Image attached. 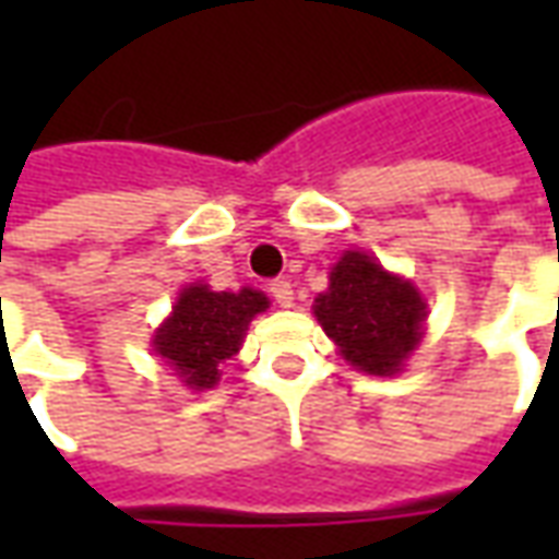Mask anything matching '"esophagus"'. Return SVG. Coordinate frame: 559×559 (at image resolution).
I'll return each mask as SVG.
<instances>
[{
	"instance_id": "esophagus-1",
	"label": "esophagus",
	"mask_w": 559,
	"mask_h": 559,
	"mask_svg": "<svg viewBox=\"0 0 559 559\" xmlns=\"http://www.w3.org/2000/svg\"><path fill=\"white\" fill-rule=\"evenodd\" d=\"M269 296L281 305V308H290L293 305V284L284 278H275L269 284Z\"/></svg>"
}]
</instances>
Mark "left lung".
<instances>
[{
	"label": "left lung",
	"instance_id": "1",
	"mask_svg": "<svg viewBox=\"0 0 559 559\" xmlns=\"http://www.w3.org/2000/svg\"><path fill=\"white\" fill-rule=\"evenodd\" d=\"M314 314L347 362L386 377L419 344L425 302L411 281L389 275L362 251H347L332 269L329 290L317 296Z\"/></svg>",
	"mask_w": 559,
	"mask_h": 559
}]
</instances>
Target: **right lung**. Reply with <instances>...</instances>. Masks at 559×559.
Returning a JSON list of instances; mask_svg holds the SVG:
<instances>
[{
    "mask_svg": "<svg viewBox=\"0 0 559 559\" xmlns=\"http://www.w3.org/2000/svg\"><path fill=\"white\" fill-rule=\"evenodd\" d=\"M269 299L260 290L212 293L209 287H188L179 293L173 317L155 335V353L164 356L185 386L212 389L218 383L221 362L242 347L251 317L266 311Z\"/></svg>",
    "mask_w": 559,
    "mask_h": 559,
    "instance_id": "obj_1",
    "label": "right lung"
}]
</instances>
